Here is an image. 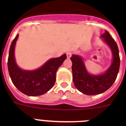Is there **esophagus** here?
I'll return each mask as SVG.
<instances>
[{"mask_svg":"<svg viewBox=\"0 0 126 126\" xmlns=\"http://www.w3.org/2000/svg\"><path fill=\"white\" fill-rule=\"evenodd\" d=\"M71 55H72V53H71V52H67V57L68 58V59H70V57H71Z\"/></svg>","mask_w":126,"mask_h":126,"instance_id":"obj_1","label":"esophagus"}]
</instances>
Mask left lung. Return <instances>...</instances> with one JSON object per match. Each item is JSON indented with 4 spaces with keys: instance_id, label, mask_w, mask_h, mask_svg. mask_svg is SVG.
<instances>
[{
    "instance_id": "8db88e82",
    "label": "left lung",
    "mask_w": 126,
    "mask_h": 126,
    "mask_svg": "<svg viewBox=\"0 0 126 126\" xmlns=\"http://www.w3.org/2000/svg\"><path fill=\"white\" fill-rule=\"evenodd\" d=\"M100 38L109 47L112 55V63L104 73L91 74L86 67L82 57L73 54L71 57L73 83L80 92L86 95H95L107 91L114 83L119 71L120 57L116 42L106 30Z\"/></svg>"
}]
</instances>
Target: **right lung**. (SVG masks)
<instances>
[{
  "label": "right lung",
  "instance_id": "right-lung-1",
  "mask_svg": "<svg viewBox=\"0 0 126 126\" xmlns=\"http://www.w3.org/2000/svg\"><path fill=\"white\" fill-rule=\"evenodd\" d=\"M18 36L17 34L12 42L9 53L7 65L11 80L20 92L28 96H35L45 94L55 84L56 72L66 59V54L50 59L36 69H23L16 63L14 54Z\"/></svg>",
  "mask_w": 126,
  "mask_h": 126
}]
</instances>
